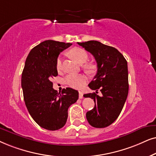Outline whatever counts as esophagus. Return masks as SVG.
Returning a JSON list of instances; mask_svg holds the SVG:
<instances>
[{"mask_svg": "<svg viewBox=\"0 0 156 156\" xmlns=\"http://www.w3.org/2000/svg\"><path fill=\"white\" fill-rule=\"evenodd\" d=\"M83 98V93L81 91H79V98L82 99Z\"/></svg>", "mask_w": 156, "mask_h": 156, "instance_id": "34e87169", "label": "esophagus"}]
</instances>
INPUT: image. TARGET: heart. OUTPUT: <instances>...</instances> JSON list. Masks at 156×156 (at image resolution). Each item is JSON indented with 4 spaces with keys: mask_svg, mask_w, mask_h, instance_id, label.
<instances>
[{
    "mask_svg": "<svg viewBox=\"0 0 156 156\" xmlns=\"http://www.w3.org/2000/svg\"><path fill=\"white\" fill-rule=\"evenodd\" d=\"M70 56L74 59L77 63L83 64L87 61L88 58V55L84 49L80 48H74L69 51ZM84 68L88 71H92L94 68L92 64L88 63L83 66ZM56 69L60 71L62 69V59L61 57H58L56 61ZM86 78L83 75H69L66 78V83L70 87L73 88H80L84 86L86 83Z\"/></svg>",
    "mask_w": 156,
    "mask_h": 156,
    "instance_id": "1",
    "label": "heart"
}]
</instances>
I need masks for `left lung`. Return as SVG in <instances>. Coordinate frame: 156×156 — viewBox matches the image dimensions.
I'll return each mask as SVG.
<instances>
[{"label":"left lung","instance_id":"left-lung-1","mask_svg":"<svg viewBox=\"0 0 156 156\" xmlns=\"http://www.w3.org/2000/svg\"><path fill=\"white\" fill-rule=\"evenodd\" d=\"M78 44L90 52L97 63V73L89 88L95 93L83 95L90 98L95 106L86 113L89 124L94 128L107 127L119 116L128 94V72L127 61L115 48L99 41H89ZM102 93L99 97L97 93Z\"/></svg>","mask_w":156,"mask_h":156}]
</instances>
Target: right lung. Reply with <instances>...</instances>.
<instances>
[{
  "instance_id": "obj_1",
  "label": "right lung",
  "mask_w": 156,
  "mask_h": 156,
  "mask_svg": "<svg viewBox=\"0 0 156 156\" xmlns=\"http://www.w3.org/2000/svg\"><path fill=\"white\" fill-rule=\"evenodd\" d=\"M71 45L45 41L31 50L25 63L21 78L25 103L33 119L46 130L63 128L68 108L78 99V90L67 88L58 93L51 82L58 76L56 61L60 53Z\"/></svg>"
}]
</instances>
